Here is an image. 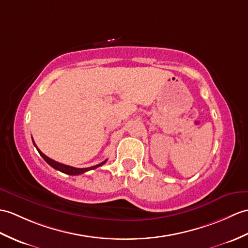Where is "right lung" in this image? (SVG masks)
<instances>
[{
	"instance_id": "right-lung-1",
	"label": "right lung",
	"mask_w": 248,
	"mask_h": 248,
	"mask_svg": "<svg viewBox=\"0 0 248 248\" xmlns=\"http://www.w3.org/2000/svg\"><path fill=\"white\" fill-rule=\"evenodd\" d=\"M32 142H33L34 147L37 148L38 152H39V153H40V155H41V156L43 157V159L45 160L46 163H47L49 166L53 167L54 169L58 170V171H61V172H63V173H65V174H70V175H79V174L85 173V172H88V171H90V170L96 169V168H98V167H100V166H102L103 164H106V163H107V159H106L105 162H102V163L98 164V165H96V166H93V167H89V168H75V167H72V166H67V165L60 164V163H58V162H56V160L49 158L48 156H46L45 154H43L41 151L39 150V148L36 146V143H34V141H33V140H32Z\"/></svg>"
}]
</instances>
